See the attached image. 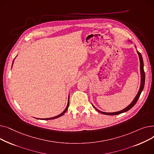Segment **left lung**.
Returning a JSON list of instances; mask_svg holds the SVG:
<instances>
[{"label": "left lung", "instance_id": "obj_1", "mask_svg": "<svg viewBox=\"0 0 154 154\" xmlns=\"http://www.w3.org/2000/svg\"><path fill=\"white\" fill-rule=\"evenodd\" d=\"M128 42H130L131 43H132V42L130 41V40H128ZM133 44V43H132ZM135 48H136V46L134 45ZM137 54H138L139 55V60H140V88H139V90L138 91V92H137V94L136 95V96L135 97L134 99L133 100V101L128 105V106L125 107V109L121 110L120 111H118V112H102V111H100L99 110V109H97L94 105L92 103V106L95 108V109L96 110H97L99 112L101 113V114H105V115H109V116H114V115H118V114H122V113H124V112H125L128 110H130L131 108H132L134 105L136 103V102H137V100H138L139 97L143 89V87H144V85H145V72H144V70H143V59H142V56L141 55V54L137 50Z\"/></svg>", "mask_w": 154, "mask_h": 154}]
</instances>
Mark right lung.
<instances>
[{
    "mask_svg": "<svg viewBox=\"0 0 154 154\" xmlns=\"http://www.w3.org/2000/svg\"><path fill=\"white\" fill-rule=\"evenodd\" d=\"M17 57V56H16ZM14 60H13V62H12V66H13V63H14ZM69 98H68V103H67V107H66V109H65L60 114H59V115H58V116H55V117H51V118H47V119H38V118H37V119H42V120H51V119H57V118H58V117H61L62 116H63L65 113L66 112V111L67 110V109H68V108H69Z\"/></svg>",
    "mask_w": 154,
    "mask_h": 154,
    "instance_id": "right-lung-1",
    "label": "right lung"
}]
</instances>
